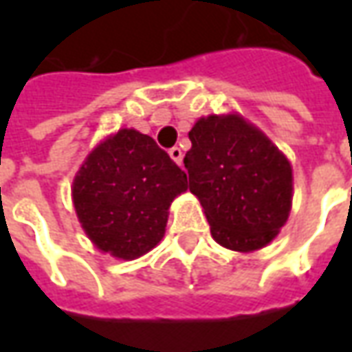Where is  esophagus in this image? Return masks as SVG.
I'll use <instances>...</instances> for the list:
<instances>
[{"instance_id":"obj_1","label":"esophagus","mask_w":352,"mask_h":352,"mask_svg":"<svg viewBox=\"0 0 352 352\" xmlns=\"http://www.w3.org/2000/svg\"><path fill=\"white\" fill-rule=\"evenodd\" d=\"M169 156H171L179 166L183 164V151H181V146H173V148H169Z\"/></svg>"}]
</instances>
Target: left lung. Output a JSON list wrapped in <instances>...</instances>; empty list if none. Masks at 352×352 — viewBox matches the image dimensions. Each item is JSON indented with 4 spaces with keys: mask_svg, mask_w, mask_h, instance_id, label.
I'll return each mask as SVG.
<instances>
[{
    "mask_svg": "<svg viewBox=\"0 0 352 352\" xmlns=\"http://www.w3.org/2000/svg\"><path fill=\"white\" fill-rule=\"evenodd\" d=\"M188 138V188L206 209L214 241L232 251L262 249L290 213L288 160L237 115L199 118Z\"/></svg>",
    "mask_w": 352,
    "mask_h": 352,
    "instance_id": "left-lung-1",
    "label": "left lung"
}]
</instances>
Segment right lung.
Returning <instances> with one entry per match:
<instances>
[{"label":"right lung","instance_id":"obj_1","mask_svg":"<svg viewBox=\"0 0 352 352\" xmlns=\"http://www.w3.org/2000/svg\"><path fill=\"white\" fill-rule=\"evenodd\" d=\"M186 188V173L153 138L120 130L82 164L73 204L100 251L131 260L158 245L169 204Z\"/></svg>","mask_w":352,"mask_h":352}]
</instances>
